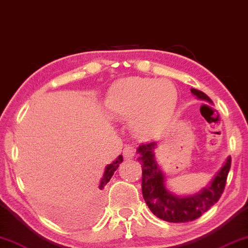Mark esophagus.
Listing matches in <instances>:
<instances>
[{"label":"esophagus","mask_w":248,"mask_h":248,"mask_svg":"<svg viewBox=\"0 0 248 248\" xmlns=\"http://www.w3.org/2000/svg\"><path fill=\"white\" fill-rule=\"evenodd\" d=\"M135 148L132 145H126L123 150V154L125 159H133L135 156Z\"/></svg>","instance_id":"1"}]
</instances>
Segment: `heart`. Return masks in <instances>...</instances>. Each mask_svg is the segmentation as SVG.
<instances>
[{"label":"heart","mask_w":248,"mask_h":248,"mask_svg":"<svg viewBox=\"0 0 248 248\" xmlns=\"http://www.w3.org/2000/svg\"><path fill=\"white\" fill-rule=\"evenodd\" d=\"M178 104V91L169 79L127 77L109 89L107 108L114 115L130 118L142 135H153L170 123Z\"/></svg>","instance_id":"obj_1"}]
</instances>
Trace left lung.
I'll return each mask as SVG.
<instances>
[{"instance_id":"obj_1","label":"left lung","mask_w":248,"mask_h":248,"mask_svg":"<svg viewBox=\"0 0 248 248\" xmlns=\"http://www.w3.org/2000/svg\"><path fill=\"white\" fill-rule=\"evenodd\" d=\"M191 93L197 98L213 104L211 99L198 89L191 88ZM159 142L142 143L136 153L138 161L142 163V193L150 210L160 219L169 222H188L199 218L203 213L210 209L218 202L225 189L229 169L231 156L225 160L222 167L218 170L204 188L195 195L177 196L168 189L166 175L161 170L155 159V149Z\"/></svg>"}]
</instances>
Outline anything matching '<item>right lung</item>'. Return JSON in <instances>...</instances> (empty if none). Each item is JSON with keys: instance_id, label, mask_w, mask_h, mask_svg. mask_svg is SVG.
Listing matches in <instances>:
<instances>
[{"instance_id": "obj_1", "label": "right lung", "mask_w": 248, "mask_h": 248, "mask_svg": "<svg viewBox=\"0 0 248 248\" xmlns=\"http://www.w3.org/2000/svg\"><path fill=\"white\" fill-rule=\"evenodd\" d=\"M122 162H123V156L118 155V157H116V159L114 160L112 163L107 164V167L105 168V171H104L103 177H102V179H100V182H99V186H98L99 191H102V190L105 188V186L108 184L110 178L113 177L114 172L117 170V168L120 167V164Z\"/></svg>"}]
</instances>
